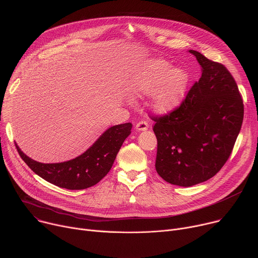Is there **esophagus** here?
<instances>
[{"mask_svg": "<svg viewBox=\"0 0 258 258\" xmlns=\"http://www.w3.org/2000/svg\"><path fill=\"white\" fill-rule=\"evenodd\" d=\"M149 128V124L146 121H140L135 125V129L137 131H145Z\"/></svg>", "mask_w": 258, "mask_h": 258, "instance_id": "obj_1", "label": "esophagus"}]
</instances>
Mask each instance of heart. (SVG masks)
Listing matches in <instances>:
<instances>
[{
    "mask_svg": "<svg viewBox=\"0 0 258 258\" xmlns=\"http://www.w3.org/2000/svg\"><path fill=\"white\" fill-rule=\"evenodd\" d=\"M189 83L187 71L162 58L143 62L130 75L127 88L133 98L152 94L151 108L158 114L173 111L182 102Z\"/></svg>",
    "mask_w": 258,
    "mask_h": 258,
    "instance_id": "1",
    "label": "heart"
}]
</instances>
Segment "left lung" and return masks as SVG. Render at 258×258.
Here are the masks:
<instances>
[{"instance_id": "obj_1", "label": "left lung", "mask_w": 258, "mask_h": 258, "mask_svg": "<svg viewBox=\"0 0 258 258\" xmlns=\"http://www.w3.org/2000/svg\"><path fill=\"white\" fill-rule=\"evenodd\" d=\"M202 76L173 111L152 116L157 137L156 170L169 184L190 187L219 171L240 133L244 104L226 67L189 50Z\"/></svg>"}]
</instances>
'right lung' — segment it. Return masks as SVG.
I'll use <instances>...</instances> for the list:
<instances>
[{
	"mask_svg": "<svg viewBox=\"0 0 258 258\" xmlns=\"http://www.w3.org/2000/svg\"><path fill=\"white\" fill-rule=\"evenodd\" d=\"M131 128V123L108 128L84 154L61 163L37 162L24 154L16 144L15 147L27 165L45 181L61 188L82 190L96 185L108 173Z\"/></svg>",
	"mask_w": 258,
	"mask_h": 258,
	"instance_id": "1",
	"label": "right lung"
}]
</instances>
